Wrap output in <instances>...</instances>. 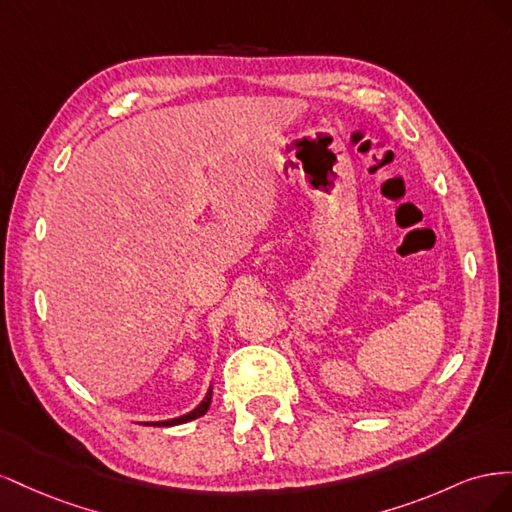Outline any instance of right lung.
Listing matches in <instances>:
<instances>
[{"label":"right lung","mask_w":512,"mask_h":512,"mask_svg":"<svg viewBox=\"0 0 512 512\" xmlns=\"http://www.w3.org/2000/svg\"><path fill=\"white\" fill-rule=\"evenodd\" d=\"M211 395H213V386H209L207 393H205V397H203V401H200V404H198L194 410L185 412V414H181V416H177V418H168V421H147V423H141V425H153V427H173V425H181V423L194 421V418L203 416V414L209 410V406H211Z\"/></svg>","instance_id":"right-lung-1"}]
</instances>
